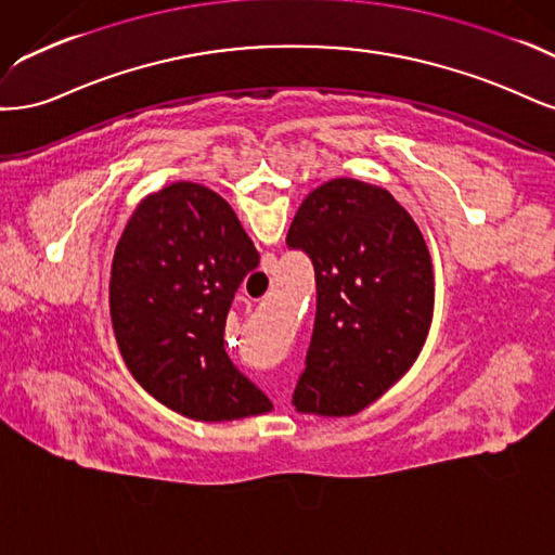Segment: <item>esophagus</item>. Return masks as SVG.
Listing matches in <instances>:
<instances>
[{"instance_id":"34e87169","label":"esophagus","mask_w":555,"mask_h":555,"mask_svg":"<svg viewBox=\"0 0 555 555\" xmlns=\"http://www.w3.org/2000/svg\"><path fill=\"white\" fill-rule=\"evenodd\" d=\"M242 301H246V304H248V297H242Z\"/></svg>"}]
</instances>
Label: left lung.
Wrapping results in <instances>:
<instances>
[{
    "instance_id": "obj_1",
    "label": "left lung",
    "mask_w": 555,
    "mask_h": 555,
    "mask_svg": "<svg viewBox=\"0 0 555 555\" xmlns=\"http://www.w3.org/2000/svg\"><path fill=\"white\" fill-rule=\"evenodd\" d=\"M285 244L315 272V323L293 391L299 413L348 417L415 362L434 313V267L391 193L338 177L307 195Z\"/></svg>"
}]
</instances>
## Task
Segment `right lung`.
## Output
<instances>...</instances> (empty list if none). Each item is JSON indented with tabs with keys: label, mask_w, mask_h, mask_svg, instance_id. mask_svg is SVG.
Segmentation results:
<instances>
[{
	"label": "right lung",
	"mask_w": 555,
	"mask_h": 555,
	"mask_svg": "<svg viewBox=\"0 0 555 555\" xmlns=\"http://www.w3.org/2000/svg\"><path fill=\"white\" fill-rule=\"evenodd\" d=\"M260 262L237 214L207 186L147 195L121 232L111 315L124 362L160 403L201 422L272 410L223 346L240 283Z\"/></svg>",
	"instance_id": "1"
}]
</instances>
